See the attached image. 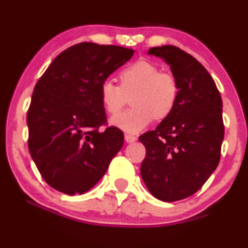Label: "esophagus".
<instances>
[{"mask_svg":"<svg viewBox=\"0 0 248 248\" xmlns=\"http://www.w3.org/2000/svg\"><path fill=\"white\" fill-rule=\"evenodd\" d=\"M136 136H134V135H129V134H126V135H124V141H126L127 143H133V142H135L136 141Z\"/></svg>","mask_w":248,"mask_h":248,"instance_id":"34e87169","label":"esophagus"}]
</instances>
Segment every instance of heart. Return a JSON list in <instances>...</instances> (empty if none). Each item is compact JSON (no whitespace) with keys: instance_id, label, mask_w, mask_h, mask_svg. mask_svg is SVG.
Returning <instances> with one entry per match:
<instances>
[{"instance_id":"1","label":"heart","mask_w":248,"mask_h":248,"mask_svg":"<svg viewBox=\"0 0 248 248\" xmlns=\"http://www.w3.org/2000/svg\"><path fill=\"white\" fill-rule=\"evenodd\" d=\"M119 80L120 86L106 79L99 89L101 105L112 116L119 114L132 97L133 108L112 119L113 126L135 134L144 129L154 118L165 119L174 109L179 94L177 79L172 74L162 73L156 64L134 62L121 71Z\"/></svg>"}]
</instances>
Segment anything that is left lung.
I'll return each mask as SVG.
<instances>
[{
    "mask_svg": "<svg viewBox=\"0 0 248 248\" xmlns=\"http://www.w3.org/2000/svg\"><path fill=\"white\" fill-rule=\"evenodd\" d=\"M148 54L170 65L179 94L171 114L140 136L147 149L141 175L155 198L174 202L198 192L218 165L223 103L213 77L192 55L171 45Z\"/></svg>",
    "mask_w": 248,
    "mask_h": 248,
    "instance_id": "1",
    "label": "left lung"
}]
</instances>
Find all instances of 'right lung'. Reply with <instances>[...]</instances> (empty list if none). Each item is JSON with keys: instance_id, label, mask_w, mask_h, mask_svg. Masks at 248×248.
<instances>
[{"instance_id": "add662e5", "label": "right lung", "mask_w": 248, "mask_h": 248, "mask_svg": "<svg viewBox=\"0 0 248 248\" xmlns=\"http://www.w3.org/2000/svg\"><path fill=\"white\" fill-rule=\"evenodd\" d=\"M135 50L80 43L63 50L34 86L28 111L29 150L44 180L68 195L84 194L103 178L124 145L106 124L99 89Z\"/></svg>"}]
</instances>
